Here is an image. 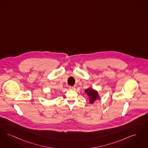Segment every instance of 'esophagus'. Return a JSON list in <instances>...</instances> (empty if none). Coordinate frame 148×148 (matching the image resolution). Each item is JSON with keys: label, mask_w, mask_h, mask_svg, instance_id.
Masks as SVG:
<instances>
[{"label": "esophagus", "mask_w": 148, "mask_h": 148, "mask_svg": "<svg viewBox=\"0 0 148 148\" xmlns=\"http://www.w3.org/2000/svg\"><path fill=\"white\" fill-rule=\"evenodd\" d=\"M69 89L71 90H73V91H74V90H75V88L74 87V86H69Z\"/></svg>", "instance_id": "34e87169"}]
</instances>
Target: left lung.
<instances>
[{
    "label": "left lung",
    "mask_w": 148,
    "mask_h": 148,
    "mask_svg": "<svg viewBox=\"0 0 148 148\" xmlns=\"http://www.w3.org/2000/svg\"><path fill=\"white\" fill-rule=\"evenodd\" d=\"M85 92L87 94V95L89 97V101L90 103H93L95 101L100 99L99 95L97 91L94 89L88 88L85 90Z\"/></svg>",
    "instance_id": "obj_1"
}]
</instances>
